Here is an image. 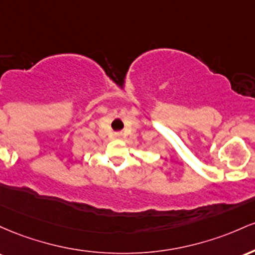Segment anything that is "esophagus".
Listing matches in <instances>:
<instances>
[{
	"label": "esophagus",
	"mask_w": 255,
	"mask_h": 255,
	"mask_svg": "<svg viewBox=\"0 0 255 255\" xmlns=\"http://www.w3.org/2000/svg\"><path fill=\"white\" fill-rule=\"evenodd\" d=\"M117 137H120V133H117Z\"/></svg>",
	"instance_id": "1"
}]
</instances>
